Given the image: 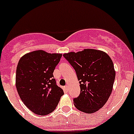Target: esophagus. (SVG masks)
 I'll use <instances>...</instances> for the list:
<instances>
[{
    "label": "esophagus",
    "instance_id": "1",
    "mask_svg": "<svg viewBox=\"0 0 134 134\" xmlns=\"http://www.w3.org/2000/svg\"><path fill=\"white\" fill-rule=\"evenodd\" d=\"M65 88H66V90H69V87L68 85H66Z\"/></svg>",
    "mask_w": 134,
    "mask_h": 134
}]
</instances>
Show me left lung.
I'll use <instances>...</instances> for the list:
<instances>
[{
	"mask_svg": "<svg viewBox=\"0 0 134 134\" xmlns=\"http://www.w3.org/2000/svg\"><path fill=\"white\" fill-rule=\"evenodd\" d=\"M64 58L76 72L81 92L73 99L77 109L93 113L102 108L113 90L116 72L106 53L93 49L65 53Z\"/></svg>",
	"mask_w": 134,
	"mask_h": 134,
	"instance_id": "obj_1",
	"label": "left lung"
}]
</instances>
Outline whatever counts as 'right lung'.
<instances>
[{"instance_id": "1", "label": "right lung", "mask_w": 134, "mask_h": 134, "mask_svg": "<svg viewBox=\"0 0 134 134\" xmlns=\"http://www.w3.org/2000/svg\"><path fill=\"white\" fill-rule=\"evenodd\" d=\"M62 55L37 50L19 60L16 73L18 93L25 105L37 115L52 113L64 94L53 74Z\"/></svg>"}]
</instances>
